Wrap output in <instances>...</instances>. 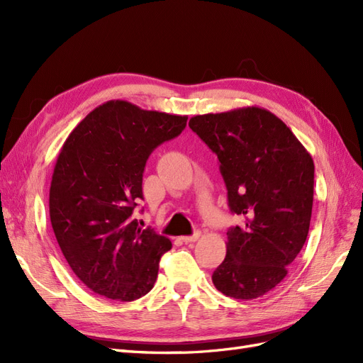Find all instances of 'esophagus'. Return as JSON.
Returning a JSON list of instances; mask_svg holds the SVG:
<instances>
[{
	"label": "esophagus",
	"mask_w": 363,
	"mask_h": 363,
	"mask_svg": "<svg viewBox=\"0 0 363 363\" xmlns=\"http://www.w3.org/2000/svg\"><path fill=\"white\" fill-rule=\"evenodd\" d=\"M199 238H200V232H195L192 236H182V240L184 244H191V242H195Z\"/></svg>",
	"instance_id": "1"
}]
</instances>
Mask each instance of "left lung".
Here are the masks:
<instances>
[{"label":"left lung","instance_id":"left-lung-1","mask_svg":"<svg viewBox=\"0 0 363 363\" xmlns=\"http://www.w3.org/2000/svg\"><path fill=\"white\" fill-rule=\"evenodd\" d=\"M189 127L219 160L230 212L245 218L227 232V255L212 276L235 300H255L286 277L309 233L313 160L267 108L196 115Z\"/></svg>","mask_w":363,"mask_h":363}]
</instances>
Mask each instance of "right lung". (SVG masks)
Here are the masks:
<instances>
[{
  "mask_svg": "<svg viewBox=\"0 0 363 363\" xmlns=\"http://www.w3.org/2000/svg\"><path fill=\"white\" fill-rule=\"evenodd\" d=\"M186 121L112 100L65 140L50 188L51 225L71 269L95 294L133 301L155 286L160 257L172 244L131 215L144 200L150 155L177 138Z\"/></svg>",
  "mask_w": 363,
  "mask_h": 363,
  "instance_id": "right-lung-1",
  "label": "right lung"
}]
</instances>
